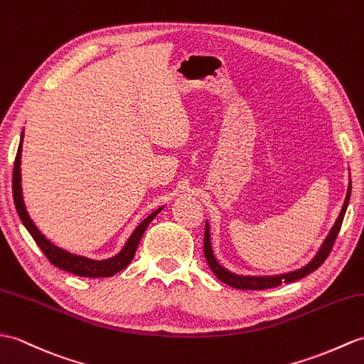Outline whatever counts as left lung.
Returning <instances> with one entry per match:
<instances>
[{
    "mask_svg": "<svg viewBox=\"0 0 364 364\" xmlns=\"http://www.w3.org/2000/svg\"><path fill=\"white\" fill-rule=\"evenodd\" d=\"M350 189H352V184H350V178H349V188H348V193H346V200H344V205L341 208V213H340V215H338L336 222L332 226V230H331V232H328L326 240L323 242V245H321V248L318 250L316 256L311 259L306 267H302L299 269H294V272H290V273L276 274V276H242V274H235V273L228 272L226 268H223L220 264H218L215 256H214L213 245H210L209 223L206 222L205 242H203V251H205V257L208 260L209 268L213 269V273L218 279H220L222 282H225L226 285L234 287V289H239V290H265V289H273V287L281 285L282 282L289 284V282L299 281V279L306 277L310 273H314L315 269H318L321 265H323V262L327 259V256L331 255L332 247H333V242L336 239L338 232H340V228H341V223H343L346 209H348V205H349Z\"/></svg>",
    "mask_w": 364,
    "mask_h": 364,
    "instance_id": "1",
    "label": "left lung"
}]
</instances>
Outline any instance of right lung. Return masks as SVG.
I'll return each instance as SVG.
<instances>
[{
	"label": "right lung",
	"instance_id": "1",
	"mask_svg": "<svg viewBox=\"0 0 364 364\" xmlns=\"http://www.w3.org/2000/svg\"><path fill=\"white\" fill-rule=\"evenodd\" d=\"M23 138H24V133L21 132L20 146H18V150H16V156H15V163H14V176H12L14 203H15V208H16V213H18L20 220L23 222L24 228H26L29 234L32 235V239L36 240L40 250L43 251V255L48 257V260L54 267L65 269V272L73 273L75 276H82V277H109V276L116 274L117 272H121V269H124L133 260L134 252H136V250H138V245H139V240L142 237L144 231L147 230V226L158 215V213H161L163 208L156 209L155 213H151L147 218H144V220L138 225L136 230L132 232L129 240L125 242L124 248L117 252L116 256L109 257V259L95 260V259H88L85 256L73 255V252H70V251L58 248L40 232L36 223H33L32 218L29 217L26 206H24L23 189H21V167H20L21 166Z\"/></svg>",
	"mask_w": 364,
	"mask_h": 364
}]
</instances>
